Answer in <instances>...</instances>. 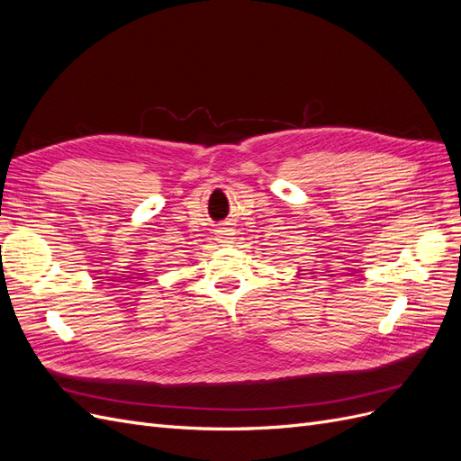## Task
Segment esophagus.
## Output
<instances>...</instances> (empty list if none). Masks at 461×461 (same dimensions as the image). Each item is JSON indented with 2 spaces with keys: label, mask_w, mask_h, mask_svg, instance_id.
Listing matches in <instances>:
<instances>
[{
  "label": "esophagus",
  "mask_w": 461,
  "mask_h": 461,
  "mask_svg": "<svg viewBox=\"0 0 461 461\" xmlns=\"http://www.w3.org/2000/svg\"><path fill=\"white\" fill-rule=\"evenodd\" d=\"M232 236H234V229L229 227V225L219 227L217 232H215V239H217V242H219L221 246H229L230 240H232Z\"/></svg>",
  "instance_id": "esophagus-1"
}]
</instances>
